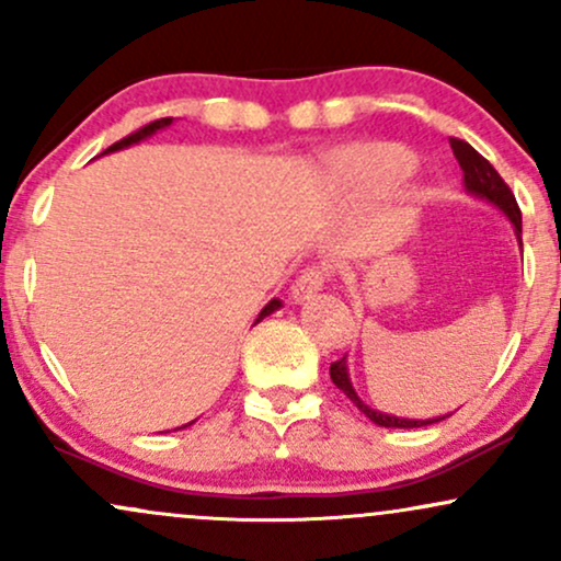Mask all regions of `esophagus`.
I'll return each mask as SVG.
<instances>
[{"label": "esophagus", "instance_id": "34e87169", "mask_svg": "<svg viewBox=\"0 0 561 561\" xmlns=\"http://www.w3.org/2000/svg\"><path fill=\"white\" fill-rule=\"evenodd\" d=\"M324 279H327V274H324V268H321V266L302 268L298 279L293 282V289H289V295H293L295 302L308 300L313 293H319V289L324 287Z\"/></svg>", "mask_w": 561, "mask_h": 561}]
</instances>
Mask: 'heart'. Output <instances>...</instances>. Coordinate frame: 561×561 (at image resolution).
<instances>
[{"instance_id": "b5f03b06", "label": "heart", "mask_w": 561, "mask_h": 561, "mask_svg": "<svg viewBox=\"0 0 561 561\" xmlns=\"http://www.w3.org/2000/svg\"><path fill=\"white\" fill-rule=\"evenodd\" d=\"M416 156L392 141H364L330 152L327 173L332 190L351 203H377L396 195L414 176Z\"/></svg>"}]
</instances>
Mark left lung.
Listing matches in <instances>:
<instances>
[{
  "instance_id": "1",
  "label": "left lung",
  "mask_w": 561,
  "mask_h": 561,
  "mask_svg": "<svg viewBox=\"0 0 561 561\" xmlns=\"http://www.w3.org/2000/svg\"><path fill=\"white\" fill-rule=\"evenodd\" d=\"M450 150H454V156H456V160H459L461 171H465V186H467L469 195L485 199V203H491L493 208H499L501 214H504L508 221H512L514 234H517L519 248H523V214H519L517 199H514L512 190H508L504 179L499 176V171H495L493 165L488 163V160L482 158L472 145H467L465 139H450ZM330 377H332V382L337 385V388L343 390L345 396L358 405V411L369 416V420L375 424H379V427L414 430V427H427V424H435V422H440V420H446V416H450V414H446V416H433V420H405V416H392V414H385V411L371 409V405H366L362 401V396L353 390L351 375H347V358L345 356L330 366Z\"/></svg>"
}]
</instances>
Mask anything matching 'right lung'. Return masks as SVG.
Instances as JSON below:
<instances>
[{
    "label": "right lung",
    "instance_id": "1",
    "mask_svg": "<svg viewBox=\"0 0 561 561\" xmlns=\"http://www.w3.org/2000/svg\"><path fill=\"white\" fill-rule=\"evenodd\" d=\"M173 124V118H160V121H152V124H147V126H141L139 131H134V134H128L126 139H121V141H115V145H111L107 147L105 152H102V156H107V152H118V150H126V147H131V145H137V141H141V139H147V137H152V134L156 131H160V128H165V126H171ZM282 308V300L279 298H274V300H268L266 306L261 308V313H259V319L255 321H261V319H266V317H272L274 311H279ZM190 424H195V422H190ZM190 424H184V427H190ZM176 430H182V427H176Z\"/></svg>",
    "mask_w": 561,
    "mask_h": 561
}]
</instances>
